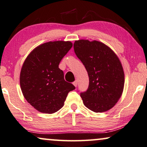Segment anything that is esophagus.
<instances>
[{"label": "esophagus", "instance_id": "1", "mask_svg": "<svg viewBox=\"0 0 147 147\" xmlns=\"http://www.w3.org/2000/svg\"><path fill=\"white\" fill-rule=\"evenodd\" d=\"M73 84H74V86H75V87H77V86H78V81L76 80L75 82H73Z\"/></svg>", "mask_w": 147, "mask_h": 147}]
</instances>
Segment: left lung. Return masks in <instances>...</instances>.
Segmentation results:
<instances>
[{
  "label": "left lung",
  "mask_w": 147,
  "mask_h": 147,
  "mask_svg": "<svg viewBox=\"0 0 147 147\" xmlns=\"http://www.w3.org/2000/svg\"><path fill=\"white\" fill-rule=\"evenodd\" d=\"M74 48L89 79L88 90L80 94L84 105L95 113L111 109L124 88V71L118 56L109 46L97 40H76Z\"/></svg>",
  "instance_id": "left-lung-1"
}]
</instances>
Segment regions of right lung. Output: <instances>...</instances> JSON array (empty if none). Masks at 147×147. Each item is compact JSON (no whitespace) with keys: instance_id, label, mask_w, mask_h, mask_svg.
Here are the masks:
<instances>
[{"instance_id":"obj_1","label":"right lung","mask_w":147,"mask_h":147,"mask_svg":"<svg viewBox=\"0 0 147 147\" xmlns=\"http://www.w3.org/2000/svg\"><path fill=\"white\" fill-rule=\"evenodd\" d=\"M69 41L48 42L37 46L25 59L20 85L26 101L38 111L54 113L64 105L67 94L76 88L65 82L59 68L61 59L71 48Z\"/></svg>"}]
</instances>
